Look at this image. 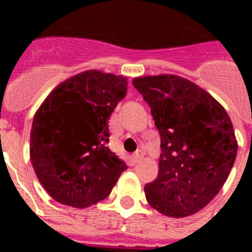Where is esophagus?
I'll return each instance as SVG.
<instances>
[{"label": "esophagus", "instance_id": "obj_1", "mask_svg": "<svg viewBox=\"0 0 252 252\" xmlns=\"http://www.w3.org/2000/svg\"><path fill=\"white\" fill-rule=\"evenodd\" d=\"M144 156H145V154H144V152H142V150H137L136 153H133L132 158H133V161L137 163V162H140L142 158H144Z\"/></svg>", "mask_w": 252, "mask_h": 252}]
</instances>
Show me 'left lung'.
I'll list each match as a JSON object with an SVG mask.
<instances>
[{
    "instance_id": "left-lung-1",
    "label": "left lung",
    "mask_w": 252,
    "mask_h": 252,
    "mask_svg": "<svg viewBox=\"0 0 252 252\" xmlns=\"http://www.w3.org/2000/svg\"><path fill=\"white\" fill-rule=\"evenodd\" d=\"M161 136L158 176L145 186L153 209L183 219L203 209L226 182L238 142L233 123L209 93L172 74L134 78Z\"/></svg>"
}]
</instances>
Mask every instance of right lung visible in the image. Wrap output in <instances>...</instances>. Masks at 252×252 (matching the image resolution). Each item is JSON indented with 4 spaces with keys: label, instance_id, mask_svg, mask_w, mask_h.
<instances>
[{
    "label": "right lung",
    "instance_id": "right-lung-1",
    "mask_svg": "<svg viewBox=\"0 0 252 252\" xmlns=\"http://www.w3.org/2000/svg\"><path fill=\"white\" fill-rule=\"evenodd\" d=\"M128 81L86 70L55 87L33 116L30 158L37 179L57 203L87 208L110 195L126 162L108 144V119Z\"/></svg>",
    "mask_w": 252,
    "mask_h": 252
}]
</instances>
